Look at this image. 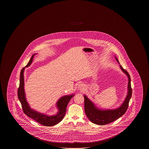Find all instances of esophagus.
<instances>
[{
  "instance_id": "34e87169",
  "label": "esophagus",
  "mask_w": 149,
  "mask_h": 149,
  "mask_svg": "<svg viewBox=\"0 0 149 149\" xmlns=\"http://www.w3.org/2000/svg\"><path fill=\"white\" fill-rule=\"evenodd\" d=\"M78 89L79 90H84V86H83V85H81V84H79V85H78Z\"/></svg>"
}]
</instances>
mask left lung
Masks as SVG:
<instances>
[{
  "label": "left lung",
  "instance_id": "8db88e82",
  "mask_svg": "<svg viewBox=\"0 0 149 149\" xmlns=\"http://www.w3.org/2000/svg\"><path fill=\"white\" fill-rule=\"evenodd\" d=\"M116 61L119 63L118 59ZM120 68L122 71L128 78V93L124 102L120 107L114 110H100L95 107L93 102H91L85 95H84L85 100V111L88 119L91 122L99 125H104L111 123L121 117L126 112L129 101L132 95V89L131 87V79L129 73L122 68L120 65Z\"/></svg>",
  "mask_w": 149,
  "mask_h": 149
}]
</instances>
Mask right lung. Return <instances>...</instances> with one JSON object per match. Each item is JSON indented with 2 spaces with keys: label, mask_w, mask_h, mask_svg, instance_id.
<instances>
[{
  "label": "right lung",
  "mask_w": 149,
  "mask_h": 149,
  "mask_svg": "<svg viewBox=\"0 0 149 149\" xmlns=\"http://www.w3.org/2000/svg\"><path fill=\"white\" fill-rule=\"evenodd\" d=\"M36 54H34L32 56L31 58L29 60V63L25 67H28L31 64L33 60V58ZM25 68H22L20 72V85L17 90V96L22 105L23 112L29 117L44 126H52L58 124L64 117L66 113L67 105L70 100L74 95H65L59 99L56 103V106L59 109V111L54 116H48L33 110L29 107V103H27L25 98V94L24 88V81L23 75Z\"/></svg>",
  "instance_id": "obj_1"
}]
</instances>
